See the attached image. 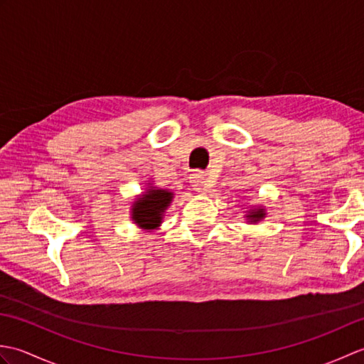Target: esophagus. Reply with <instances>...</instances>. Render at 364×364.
<instances>
[{
	"label": "esophagus",
	"instance_id": "1",
	"mask_svg": "<svg viewBox=\"0 0 364 364\" xmlns=\"http://www.w3.org/2000/svg\"><path fill=\"white\" fill-rule=\"evenodd\" d=\"M191 183L194 184L196 191H198V192H202V191H205V189L208 188L206 176H205V173H202V172H194V173H192V175H191Z\"/></svg>",
	"mask_w": 364,
	"mask_h": 364
}]
</instances>
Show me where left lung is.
I'll return each mask as SVG.
<instances>
[{
	"mask_svg": "<svg viewBox=\"0 0 364 364\" xmlns=\"http://www.w3.org/2000/svg\"><path fill=\"white\" fill-rule=\"evenodd\" d=\"M247 220L249 222H252V223H257V222H259L261 219H264L266 218V213H264V208H253V210H250L249 213H247Z\"/></svg>",
	"mask_w": 364,
	"mask_h": 364,
	"instance_id": "1",
	"label": "left lung"
}]
</instances>
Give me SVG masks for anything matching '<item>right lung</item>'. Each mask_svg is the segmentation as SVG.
<instances>
[{"label":"right lung","instance_id":"obj_1","mask_svg":"<svg viewBox=\"0 0 364 364\" xmlns=\"http://www.w3.org/2000/svg\"><path fill=\"white\" fill-rule=\"evenodd\" d=\"M172 198L173 192L150 186L141 197L134 200L133 208H131V218L134 223H137V227L144 230H156L161 225L162 215Z\"/></svg>","mask_w":364,"mask_h":364}]
</instances>
